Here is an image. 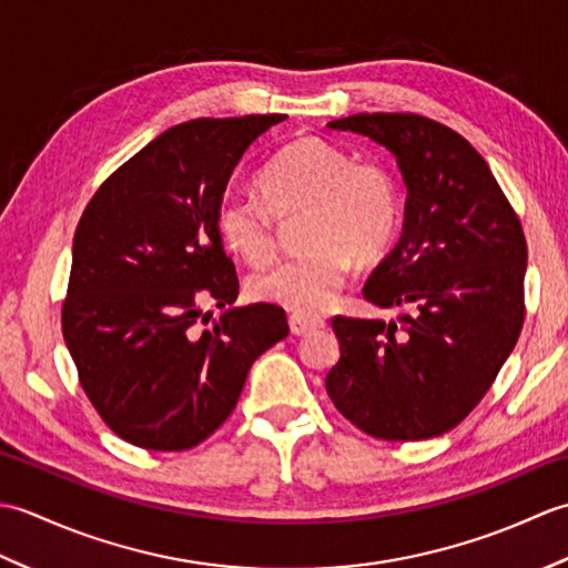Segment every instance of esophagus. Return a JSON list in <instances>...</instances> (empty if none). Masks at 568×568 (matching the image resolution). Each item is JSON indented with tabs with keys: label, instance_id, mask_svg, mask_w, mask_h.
<instances>
[{
	"label": "esophagus",
	"instance_id": "1",
	"mask_svg": "<svg viewBox=\"0 0 568 568\" xmlns=\"http://www.w3.org/2000/svg\"><path fill=\"white\" fill-rule=\"evenodd\" d=\"M287 324H291V332L295 336H307L312 332L322 329L324 327V320L322 317H307V315H291Z\"/></svg>",
	"mask_w": 568,
	"mask_h": 568
}]
</instances>
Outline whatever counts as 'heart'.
Segmentation results:
<instances>
[{
  "instance_id": "1",
  "label": "heart",
  "mask_w": 568,
  "mask_h": 568,
  "mask_svg": "<svg viewBox=\"0 0 568 568\" xmlns=\"http://www.w3.org/2000/svg\"><path fill=\"white\" fill-rule=\"evenodd\" d=\"M261 204L224 197L216 232L224 246L253 268L275 258L277 224L303 216L297 241L305 251L253 277L251 295L300 315L327 310L356 263L378 261L400 226V190L378 161L352 155L320 139H300L277 151L256 175Z\"/></svg>"
}]
</instances>
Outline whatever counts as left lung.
Masks as SVG:
<instances>
[{"mask_svg":"<svg viewBox=\"0 0 568 568\" xmlns=\"http://www.w3.org/2000/svg\"><path fill=\"white\" fill-rule=\"evenodd\" d=\"M329 126L381 143L400 168L403 236L364 297L413 312L397 322L334 317L342 358L327 373V393L376 439L439 437L480 403L523 332L520 216L484 155L429 116L376 112Z\"/></svg>","mask_w":568,"mask_h":568,"instance_id":"8db88e82","label":"left lung"}]
</instances>
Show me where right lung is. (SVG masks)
Segmentation results:
<instances>
[{
  "label": "right lung",
  "mask_w": 568,
  "mask_h": 568,
  "mask_svg": "<svg viewBox=\"0 0 568 568\" xmlns=\"http://www.w3.org/2000/svg\"><path fill=\"white\" fill-rule=\"evenodd\" d=\"M283 114L192 119L119 165L72 239L63 339L116 437L183 452L234 413L248 368L287 336L285 310L234 307L216 207L244 151ZM204 304L224 308L214 321Z\"/></svg>",
  "instance_id": "right-lung-1"
}]
</instances>
